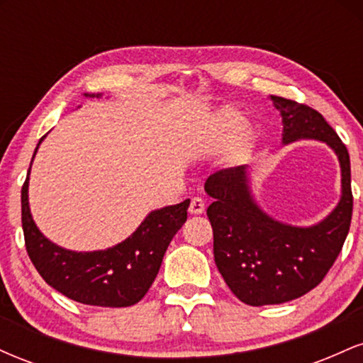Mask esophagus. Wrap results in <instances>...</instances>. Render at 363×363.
Masks as SVG:
<instances>
[{"mask_svg":"<svg viewBox=\"0 0 363 363\" xmlns=\"http://www.w3.org/2000/svg\"><path fill=\"white\" fill-rule=\"evenodd\" d=\"M205 211V201L201 198H193L189 205V213L191 215H201Z\"/></svg>","mask_w":363,"mask_h":363,"instance_id":"1","label":"esophagus"}]
</instances>
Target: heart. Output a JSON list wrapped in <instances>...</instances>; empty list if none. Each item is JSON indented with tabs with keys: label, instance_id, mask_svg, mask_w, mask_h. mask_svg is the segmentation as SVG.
I'll list each match as a JSON object with an SVG mask.
<instances>
[{
	"label": "heart",
	"instance_id": "b5f03b06",
	"mask_svg": "<svg viewBox=\"0 0 363 363\" xmlns=\"http://www.w3.org/2000/svg\"><path fill=\"white\" fill-rule=\"evenodd\" d=\"M240 126H242V119H240L239 114L235 112H230L227 114V119H225V129H223V138L225 140H232L237 135Z\"/></svg>",
	"mask_w": 363,
	"mask_h": 363
}]
</instances>
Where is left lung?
I'll use <instances>...</instances> for the list:
<instances>
[{"instance_id": "obj_1", "label": "left lung", "mask_w": 363, "mask_h": 363, "mask_svg": "<svg viewBox=\"0 0 363 363\" xmlns=\"http://www.w3.org/2000/svg\"><path fill=\"white\" fill-rule=\"evenodd\" d=\"M281 116V143H326L341 169V198L326 218L311 227L283 223L254 199L247 165L211 174L205 191L213 203L206 215L213 227L215 264L228 289L247 306H272L302 297L319 285L341 252L353 210L348 150L309 106L272 95Z\"/></svg>"}]
</instances>
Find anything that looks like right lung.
Instances as JSON below:
<instances>
[{
	"label": "right lung",
	"mask_w": 363,
	"mask_h": 363,
	"mask_svg": "<svg viewBox=\"0 0 363 363\" xmlns=\"http://www.w3.org/2000/svg\"><path fill=\"white\" fill-rule=\"evenodd\" d=\"M83 97L101 99L102 94H83ZM28 176L22 187L25 247L45 283L65 297L86 306L129 307L140 302L155 281L170 240L187 220L189 199L150 211L123 242L104 251L78 252L51 242L39 230L28 206Z\"/></svg>",
	"instance_id": "1"
}]
</instances>
